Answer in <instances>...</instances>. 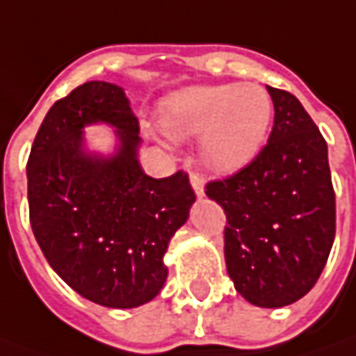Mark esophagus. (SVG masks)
Wrapping results in <instances>:
<instances>
[{
  "label": "esophagus",
  "instance_id": "obj_1",
  "mask_svg": "<svg viewBox=\"0 0 356 356\" xmlns=\"http://www.w3.org/2000/svg\"><path fill=\"white\" fill-rule=\"evenodd\" d=\"M191 187H193L198 198L204 197V183H202V179L198 177L197 173H191Z\"/></svg>",
  "mask_w": 356,
  "mask_h": 356
}]
</instances>
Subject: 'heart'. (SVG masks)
<instances>
[{
  "label": "heart",
  "instance_id": "1",
  "mask_svg": "<svg viewBox=\"0 0 356 356\" xmlns=\"http://www.w3.org/2000/svg\"><path fill=\"white\" fill-rule=\"evenodd\" d=\"M273 101L261 86H204L175 91L159 107L173 140L200 138L202 161L216 173H238L257 158L269 134Z\"/></svg>",
  "mask_w": 356,
  "mask_h": 356
}]
</instances>
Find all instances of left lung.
Instances as JSON below:
<instances>
[{"mask_svg": "<svg viewBox=\"0 0 356 356\" xmlns=\"http://www.w3.org/2000/svg\"><path fill=\"white\" fill-rule=\"evenodd\" d=\"M275 105L269 144L234 177L207 185L226 212L229 279L259 308H282L320 279L335 238L327 144L302 103L267 87Z\"/></svg>", "mask_w": 356, "mask_h": 356, "instance_id": "left-lung-1", "label": "left lung"}]
</instances>
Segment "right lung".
I'll use <instances>...</instances> for the list:
<instances>
[{"instance_id": "obj_1", "label": "right lung", "mask_w": 356, "mask_h": 356, "mask_svg": "<svg viewBox=\"0 0 356 356\" xmlns=\"http://www.w3.org/2000/svg\"><path fill=\"white\" fill-rule=\"evenodd\" d=\"M95 124L113 128L111 152L86 144L85 128ZM140 146L124 89L87 81L46 113L26 163L31 226L46 261L105 308H138L158 296L169 241L197 200L183 171L146 175Z\"/></svg>"}]
</instances>
